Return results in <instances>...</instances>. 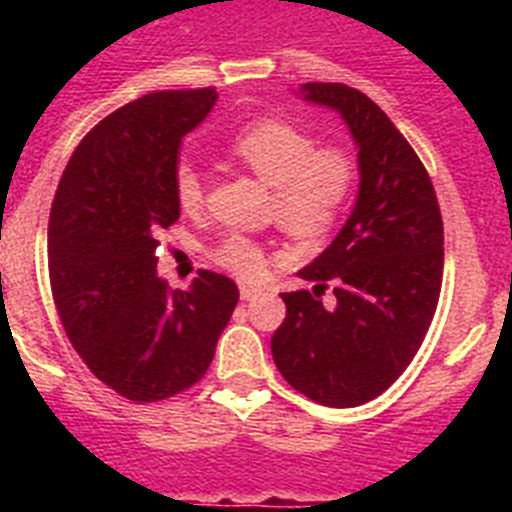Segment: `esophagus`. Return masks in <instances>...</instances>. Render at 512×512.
<instances>
[{
  "instance_id": "1",
  "label": "esophagus",
  "mask_w": 512,
  "mask_h": 512,
  "mask_svg": "<svg viewBox=\"0 0 512 512\" xmlns=\"http://www.w3.org/2000/svg\"><path fill=\"white\" fill-rule=\"evenodd\" d=\"M261 295V289L259 287H253V284H241V300H253V297H259Z\"/></svg>"
}]
</instances>
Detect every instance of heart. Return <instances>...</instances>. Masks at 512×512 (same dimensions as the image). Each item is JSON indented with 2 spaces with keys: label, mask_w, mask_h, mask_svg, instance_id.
Masks as SVG:
<instances>
[{
  "label": "heart",
  "mask_w": 512,
  "mask_h": 512,
  "mask_svg": "<svg viewBox=\"0 0 512 512\" xmlns=\"http://www.w3.org/2000/svg\"><path fill=\"white\" fill-rule=\"evenodd\" d=\"M261 182L274 187V212L289 230L325 233L346 205L354 166L338 148H318V140L282 120H259L235 135L228 146ZM174 197L184 212L202 207V176L189 161L174 169ZM212 261L241 279H256L266 269V251L243 233L223 235Z\"/></svg>",
  "instance_id": "1"
}]
</instances>
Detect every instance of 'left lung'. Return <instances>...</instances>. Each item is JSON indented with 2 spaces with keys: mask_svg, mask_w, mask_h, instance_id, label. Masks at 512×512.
Masks as SVG:
<instances>
[{
  "mask_svg": "<svg viewBox=\"0 0 512 512\" xmlns=\"http://www.w3.org/2000/svg\"><path fill=\"white\" fill-rule=\"evenodd\" d=\"M307 102L336 110L359 148V197L346 225L300 271L312 292H284L287 318L271 338L274 364L297 392L328 408L382 395L418 354L436 315L443 220L431 176L372 99L312 81ZM334 284L337 307L319 295Z\"/></svg>",
  "mask_w": 512,
  "mask_h": 512,
  "instance_id": "obj_1",
  "label": "left lung"
}]
</instances>
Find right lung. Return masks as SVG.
<instances>
[{"instance_id":"1","label":"right lung","mask_w":512,"mask_h":512,"mask_svg":"<svg viewBox=\"0 0 512 512\" xmlns=\"http://www.w3.org/2000/svg\"><path fill=\"white\" fill-rule=\"evenodd\" d=\"M217 92H153L94 125L71 156L48 223L58 318L94 377L158 402L205 377L238 287L200 269L189 289L156 277L158 233L179 220L174 169Z\"/></svg>"}]
</instances>
